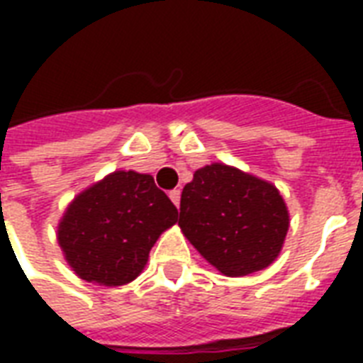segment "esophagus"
Returning <instances> with one entry per match:
<instances>
[{
  "label": "esophagus",
  "mask_w": 363,
  "mask_h": 363,
  "mask_svg": "<svg viewBox=\"0 0 363 363\" xmlns=\"http://www.w3.org/2000/svg\"><path fill=\"white\" fill-rule=\"evenodd\" d=\"M169 199L175 203V207H179V203H181V190H171Z\"/></svg>",
  "instance_id": "obj_1"
}]
</instances>
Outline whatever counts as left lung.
Returning a JSON list of instances; mask_svg holds the SVG:
<instances>
[{
    "instance_id": "obj_1",
    "label": "left lung",
    "mask_w": 363,
    "mask_h": 363,
    "mask_svg": "<svg viewBox=\"0 0 363 363\" xmlns=\"http://www.w3.org/2000/svg\"><path fill=\"white\" fill-rule=\"evenodd\" d=\"M179 226L222 275L245 277L275 262L290 215L275 184L215 162L182 188Z\"/></svg>"
}]
</instances>
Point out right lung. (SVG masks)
I'll use <instances>...</instances> for the list:
<instances>
[{
    "label": "right lung",
    "instance_id": "right-lung-1",
    "mask_svg": "<svg viewBox=\"0 0 363 363\" xmlns=\"http://www.w3.org/2000/svg\"><path fill=\"white\" fill-rule=\"evenodd\" d=\"M179 211L152 175L115 171L82 190L58 224V245L79 279L122 286L141 275L148 252Z\"/></svg>",
    "mask_w": 363,
    "mask_h": 363
}]
</instances>
